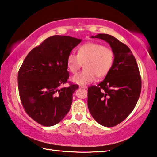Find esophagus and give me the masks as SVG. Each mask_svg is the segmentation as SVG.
<instances>
[{
	"instance_id": "obj_1",
	"label": "esophagus",
	"mask_w": 157,
	"mask_h": 157,
	"mask_svg": "<svg viewBox=\"0 0 157 157\" xmlns=\"http://www.w3.org/2000/svg\"><path fill=\"white\" fill-rule=\"evenodd\" d=\"M79 88H81V89H86L87 88H88V87H87V86H79Z\"/></svg>"
}]
</instances>
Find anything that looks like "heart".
I'll list each match as a JSON object with an SVG mask.
<instances>
[{"label":"heart","instance_id":"heart-1","mask_svg":"<svg viewBox=\"0 0 157 157\" xmlns=\"http://www.w3.org/2000/svg\"><path fill=\"white\" fill-rule=\"evenodd\" d=\"M114 59L115 54L110 48L89 42L79 48L78 54L69 53L66 63L69 72L75 74L84 63V70L72 78L73 82L83 85L91 83L96 76L100 78L107 75L113 65Z\"/></svg>","mask_w":157,"mask_h":157}]
</instances>
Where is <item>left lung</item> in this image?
Listing matches in <instances>:
<instances>
[{
  "instance_id": "left-lung-1",
  "label": "left lung",
  "mask_w": 157,
  "mask_h": 157,
  "mask_svg": "<svg viewBox=\"0 0 157 157\" xmlns=\"http://www.w3.org/2000/svg\"><path fill=\"white\" fill-rule=\"evenodd\" d=\"M91 38L109 44L115 59L104 80L89 87V110L101 125L114 127L127 118L136 107L141 91L139 69L131 50L114 36L99 34Z\"/></svg>"
}]
</instances>
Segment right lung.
<instances>
[{"label": "right lung", "mask_w": 157, "mask_h": 157, "mask_svg": "<svg viewBox=\"0 0 157 157\" xmlns=\"http://www.w3.org/2000/svg\"><path fill=\"white\" fill-rule=\"evenodd\" d=\"M82 39L54 35L28 53L18 73L20 99L25 112L44 126L59 123L70 110L78 84L67 83V57Z\"/></svg>", "instance_id": "add662e5"}]
</instances>
